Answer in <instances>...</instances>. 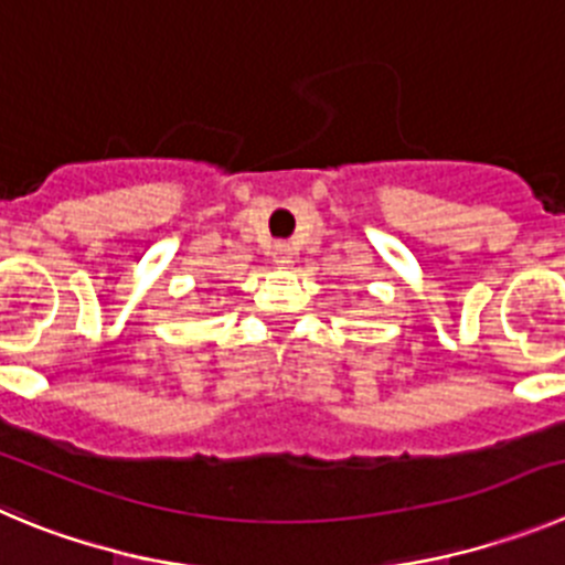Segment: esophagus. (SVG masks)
<instances>
[{
    "label": "esophagus",
    "instance_id": "obj_1",
    "mask_svg": "<svg viewBox=\"0 0 565 565\" xmlns=\"http://www.w3.org/2000/svg\"><path fill=\"white\" fill-rule=\"evenodd\" d=\"M292 245H287V242H278L276 247H273V262L278 264V267H289L292 264Z\"/></svg>",
    "mask_w": 565,
    "mask_h": 565
}]
</instances>
